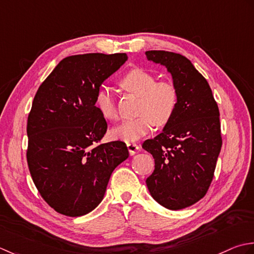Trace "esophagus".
Listing matches in <instances>:
<instances>
[{"label": "esophagus", "mask_w": 254, "mask_h": 254, "mask_svg": "<svg viewBox=\"0 0 254 254\" xmlns=\"http://www.w3.org/2000/svg\"><path fill=\"white\" fill-rule=\"evenodd\" d=\"M127 148H128L129 153H130V156H133V154L137 152V150L140 149V146H139V144H137V143H133V142H128Z\"/></svg>", "instance_id": "esophagus-1"}]
</instances>
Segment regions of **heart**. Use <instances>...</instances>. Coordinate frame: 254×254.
<instances>
[{"label": "heart", "mask_w": 254, "mask_h": 254, "mask_svg": "<svg viewBox=\"0 0 254 254\" xmlns=\"http://www.w3.org/2000/svg\"><path fill=\"white\" fill-rule=\"evenodd\" d=\"M120 85L124 90L139 96L137 114L133 120L126 121L112 130V134L124 141H136L147 134L153 126L164 127L172 120L179 104L178 90L172 83L159 81L149 72L133 69L124 75ZM95 105L107 121H117L118 111L112 92L100 89Z\"/></svg>", "instance_id": "obj_1"}]
</instances>
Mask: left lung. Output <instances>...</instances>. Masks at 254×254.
Instances as JSON below:
<instances>
[{
	"label": "left lung",
	"instance_id": "8db88e82",
	"mask_svg": "<svg viewBox=\"0 0 254 254\" xmlns=\"http://www.w3.org/2000/svg\"><path fill=\"white\" fill-rule=\"evenodd\" d=\"M146 56L168 69L179 94L172 120L142 143L154 159L146 183L159 204L178 210L203 198L214 179L222 144L219 110L208 82L186 57L164 50Z\"/></svg>",
	"mask_w": 254,
	"mask_h": 254
}]
</instances>
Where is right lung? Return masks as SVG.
I'll list each match as a JSON object with an SVG mask.
<instances>
[{"mask_svg":"<svg viewBox=\"0 0 254 254\" xmlns=\"http://www.w3.org/2000/svg\"><path fill=\"white\" fill-rule=\"evenodd\" d=\"M127 60L126 54H85L62 59L34 97L26 157L34 183L51 208L79 217L104 197L108 181L128 158L126 143H101L107 123L97 91Z\"/></svg>","mask_w":254,"mask_h":254,"instance_id":"1","label":"right lung"}]
</instances>
